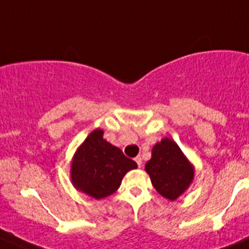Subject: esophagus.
I'll return each instance as SVG.
<instances>
[{
  "instance_id": "1",
  "label": "esophagus",
  "mask_w": 249,
  "mask_h": 249,
  "mask_svg": "<svg viewBox=\"0 0 249 249\" xmlns=\"http://www.w3.org/2000/svg\"><path fill=\"white\" fill-rule=\"evenodd\" d=\"M135 161L137 162V165H139V167L142 166V158H141V157H136V158H135Z\"/></svg>"
}]
</instances>
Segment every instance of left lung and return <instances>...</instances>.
Listing matches in <instances>:
<instances>
[{"instance_id":"left-lung-1","label":"left lung","mask_w":249,"mask_h":249,"mask_svg":"<svg viewBox=\"0 0 249 249\" xmlns=\"http://www.w3.org/2000/svg\"><path fill=\"white\" fill-rule=\"evenodd\" d=\"M152 184L161 196L175 201L184 194L194 180L195 167L179 145L171 139H162L152 149V158L144 166Z\"/></svg>"}]
</instances>
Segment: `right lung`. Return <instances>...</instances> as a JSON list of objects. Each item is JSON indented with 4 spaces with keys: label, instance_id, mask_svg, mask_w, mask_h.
<instances>
[{
    "label": "right lung",
    "instance_id": "obj_1",
    "mask_svg": "<svg viewBox=\"0 0 249 249\" xmlns=\"http://www.w3.org/2000/svg\"><path fill=\"white\" fill-rule=\"evenodd\" d=\"M137 169L134 160L104 139V130L95 129L77 148L70 177L78 192L100 200L118 190L124 176Z\"/></svg>",
    "mask_w": 249,
    "mask_h": 249
}]
</instances>
